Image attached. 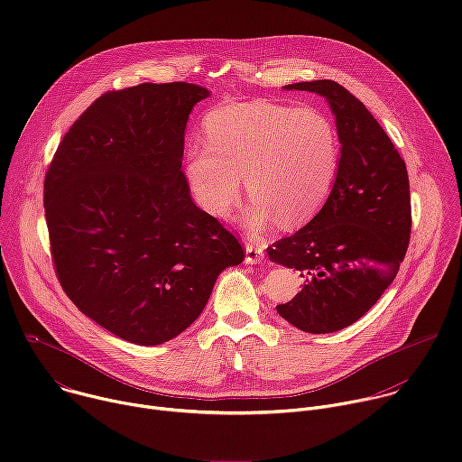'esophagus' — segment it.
<instances>
[{"mask_svg": "<svg viewBox=\"0 0 462 462\" xmlns=\"http://www.w3.org/2000/svg\"><path fill=\"white\" fill-rule=\"evenodd\" d=\"M263 257H265V248H263V245L254 243V241H248L245 245V263H248V265L261 263Z\"/></svg>", "mask_w": 462, "mask_h": 462, "instance_id": "1", "label": "esophagus"}]
</instances>
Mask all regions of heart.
<instances>
[{
	"instance_id": "b5f03b06",
	"label": "heart",
	"mask_w": 462,
	"mask_h": 462,
	"mask_svg": "<svg viewBox=\"0 0 462 462\" xmlns=\"http://www.w3.org/2000/svg\"><path fill=\"white\" fill-rule=\"evenodd\" d=\"M205 135L207 143H191L184 152L188 189L207 214L226 219L239 203L245 175L254 195L243 212L248 232L309 221L337 182L340 134L319 107L226 104L207 115Z\"/></svg>"
}]
</instances>
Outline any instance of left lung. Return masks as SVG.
<instances>
[{
  "mask_svg": "<svg viewBox=\"0 0 462 462\" xmlns=\"http://www.w3.org/2000/svg\"><path fill=\"white\" fill-rule=\"evenodd\" d=\"M283 89L328 102L342 161L321 210L267 248L271 261L303 278L301 291L276 309L305 333H335L360 319L401 269L411 234L408 170L376 118L344 86L314 80Z\"/></svg>",
  "mask_w": 462,
  "mask_h": 462,
  "instance_id": "left-lung-1",
  "label": "left lung"
}]
</instances>
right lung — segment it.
<instances>
[{
  "label": "right lung",
  "mask_w": 462,
  "mask_h": 462,
  "mask_svg": "<svg viewBox=\"0 0 462 462\" xmlns=\"http://www.w3.org/2000/svg\"><path fill=\"white\" fill-rule=\"evenodd\" d=\"M207 88L141 84L95 100L61 139L43 182L61 289L93 321L164 344L199 316L241 243L197 208L180 170L184 129Z\"/></svg>",
  "instance_id": "right-lung-1"
}]
</instances>
